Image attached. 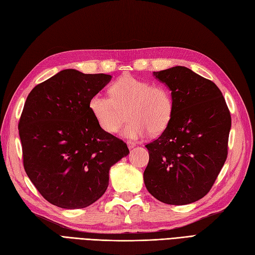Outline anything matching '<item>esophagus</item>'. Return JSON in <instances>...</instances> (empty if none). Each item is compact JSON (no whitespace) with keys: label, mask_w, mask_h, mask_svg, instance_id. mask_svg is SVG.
<instances>
[{"label":"esophagus","mask_w":255,"mask_h":255,"mask_svg":"<svg viewBox=\"0 0 255 255\" xmlns=\"http://www.w3.org/2000/svg\"><path fill=\"white\" fill-rule=\"evenodd\" d=\"M127 145H128L129 149H132V147L135 146V143H134V142H132V141H128L127 142Z\"/></svg>","instance_id":"34e87169"}]
</instances>
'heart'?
Listing matches in <instances>:
<instances>
[{
	"mask_svg": "<svg viewBox=\"0 0 255 255\" xmlns=\"http://www.w3.org/2000/svg\"><path fill=\"white\" fill-rule=\"evenodd\" d=\"M111 98L97 93L89 100L90 110L98 125L108 133L121 128L123 111L129 121L123 129L128 139H139L150 132L158 134L167 128L174 114V100L163 86L138 79L130 74L120 77L110 88Z\"/></svg>",
	"mask_w": 255,
	"mask_h": 255,
	"instance_id": "heart-1",
	"label": "heart"
}]
</instances>
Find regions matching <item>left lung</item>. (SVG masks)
Instances as JSON below:
<instances>
[{"label": "left lung", "instance_id": "1", "mask_svg": "<svg viewBox=\"0 0 255 255\" xmlns=\"http://www.w3.org/2000/svg\"><path fill=\"white\" fill-rule=\"evenodd\" d=\"M153 75L171 91L174 114L163 133L145 145L144 185L163 203H192L211 190L224 166L232 117L217 86L191 69L175 66Z\"/></svg>", "mask_w": 255, "mask_h": 255}]
</instances>
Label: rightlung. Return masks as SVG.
<instances>
[{
  "label": "right lung",
  "instance_id": "1",
  "mask_svg": "<svg viewBox=\"0 0 255 255\" xmlns=\"http://www.w3.org/2000/svg\"><path fill=\"white\" fill-rule=\"evenodd\" d=\"M111 75L64 69L35 86L18 124L23 167L41 195L62 209H84L109 186L110 168L129 154L98 125L89 100Z\"/></svg>",
  "mask_w": 255,
  "mask_h": 255
}]
</instances>
